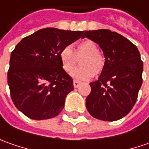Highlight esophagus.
Here are the masks:
<instances>
[{
  "instance_id": "34e87169",
  "label": "esophagus",
  "mask_w": 149,
  "mask_h": 149,
  "mask_svg": "<svg viewBox=\"0 0 149 149\" xmlns=\"http://www.w3.org/2000/svg\"><path fill=\"white\" fill-rule=\"evenodd\" d=\"M80 84H81V82L79 81H77V80H74L73 81V86H74L75 88H77L80 86Z\"/></svg>"
}]
</instances>
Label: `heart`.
<instances>
[{"label": "heart", "instance_id": "b5f03b06", "mask_svg": "<svg viewBox=\"0 0 149 149\" xmlns=\"http://www.w3.org/2000/svg\"><path fill=\"white\" fill-rule=\"evenodd\" d=\"M63 68L71 73L78 63L81 66L73 72V77L81 80H87L100 75L105 68V58L100 53L95 42L91 40H84L79 42L73 50L71 46L63 47L59 54Z\"/></svg>", "mask_w": 149, "mask_h": 149}]
</instances>
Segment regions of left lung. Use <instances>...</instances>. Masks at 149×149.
Instances as JSON below:
<instances>
[{"mask_svg": "<svg viewBox=\"0 0 149 149\" xmlns=\"http://www.w3.org/2000/svg\"><path fill=\"white\" fill-rule=\"evenodd\" d=\"M87 37L99 44L105 68L98 81L90 83L91 91L86 106L92 117L113 121L130 113L143 82V62L135 45L109 29L87 31Z\"/></svg>", "mask_w": 149, "mask_h": 149, "instance_id": "1", "label": "left lung"}]
</instances>
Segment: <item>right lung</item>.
<instances>
[{
	"label": "right lung",
	"instance_id": "add662e5",
	"mask_svg": "<svg viewBox=\"0 0 149 149\" xmlns=\"http://www.w3.org/2000/svg\"><path fill=\"white\" fill-rule=\"evenodd\" d=\"M84 32L43 28L23 38L11 52L8 85L20 112L33 120L49 119L64 107L73 81L63 68L62 49L84 38Z\"/></svg>",
	"mask_w": 149,
	"mask_h": 149
}]
</instances>
